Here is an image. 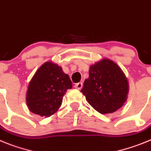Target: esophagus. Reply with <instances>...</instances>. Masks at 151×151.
<instances>
[{"mask_svg": "<svg viewBox=\"0 0 151 151\" xmlns=\"http://www.w3.org/2000/svg\"><path fill=\"white\" fill-rule=\"evenodd\" d=\"M74 87L77 89H81L83 87V83H76L74 85Z\"/></svg>", "mask_w": 151, "mask_h": 151, "instance_id": "34e87169", "label": "esophagus"}]
</instances>
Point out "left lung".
Instances as JSON below:
<instances>
[{
    "mask_svg": "<svg viewBox=\"0 0 151 151\" xmlns=\"http://www.w3.org/2000/svg\"><path fill=\"white\" fill-rule=\"evenodd\" d=\"M128 88V81L121 69L105 59L91 65L89 78L84 81L81 92L94 109L101 114H109L123 106Z\"/></svg>",
    "mask_w": 151,
    "mask_h": 151,
    "instance_id": "8db88e82",
    "label": "left lung"
}]
</instances>
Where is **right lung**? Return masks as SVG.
Returning <instances> with one entry per match:
<instances>
[{
    "mask_svg": "<svg viewBox=\"0 0 151 151\" xmlns=\"http://www.w3.org/2000/svg\"><path fill=\"white\" fill-rule=\"evenodd\" d=\"M72 83L56 64L47 62L37 70L28 85L26 101L32 113L41 116L54 114Z\"/></svg>",
    "mask_w": 151,
    "mask_h": 151,
    "instance_id": "1",
    "label": "right lung"
}]
</instances>
